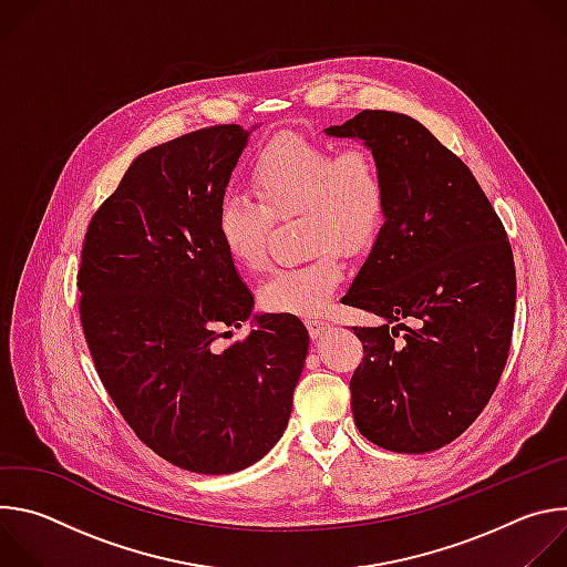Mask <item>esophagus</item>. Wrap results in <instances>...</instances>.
Returning <instances> with one entry per match:
<instances>
[{"label":"esophagus","instance_id":"1","mask_svg":"<svg viewBox=\"0 0 567 567\" xmlns=\"http://www.w3.org/2000/svg\"><path fill=\"white\" fill-rule=\"evenodd\" d=\"M305 326H307V332H309L311 339H318V337H322V334L332 330V322L322 320V318H307Z\"/></svg>","mask_w":567,"mask_h":567}]
</instances>
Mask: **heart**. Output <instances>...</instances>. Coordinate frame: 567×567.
Masks as SVG:
<instances>
[{
	"label": "heart",
	"instance_id": "obj_1",
	"mask_svg": "<svg viewBox=\"0 0 567 567\" xmlns=\"http://www.w3.org/2000/svg\"><path fill=\"white\" fill-rule=\"evenodd\" d=\"M251 190L226 195L217 206L215 228L228 258L249 271L267 265L274 217L302 215L311 251L309 262L274 271L258 289L267 311L311 316L328 307L346 267L334 250L359 254L383 226L388 193L379 158L365 145L334 152L302 136L269 141L251 168Z\"/></svg>",
	"mask_w": 567,
	"mask_h": 567
}]
</instances>
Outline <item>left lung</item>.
<instances>
[{"mask_svg":"<svg viewBox=\"0 0 567 567\" xmlns=\"http://www.w3.org/2000/svg\"><path fill=\"white\" fill-rule=\"evenodd\" d=\"M326 134L363 141L388 193L374 247L343 296L383 322L354 328V424L385 451L442 449L484 411L507 363L516 269L505 226L420 121L363 110Z\"/></svg>","mask_w":567,"mask_h":567,"instance_id":"1","label":"left lung"}]
</instances>
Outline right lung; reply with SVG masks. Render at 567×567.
<instances>
[{"label": "right lung", "mask_w": 567, "mask_h": 567, "mask_svg": "<svg viewBox=\"0 0 567 567\" xmlns=\"http://www.w3.org/2000/svg\"><path fill=\"white\" fill-rule=\"evenodd\" d=\"M256 127L215 125L138 154L80 254V320L105 390L143 444L204 475L276 446L309 348L302 322L280 313H256L247 342L212 346L254 315L215 217Z\"/></svg>", "instance_id": "obj_1"}]
</instances>
